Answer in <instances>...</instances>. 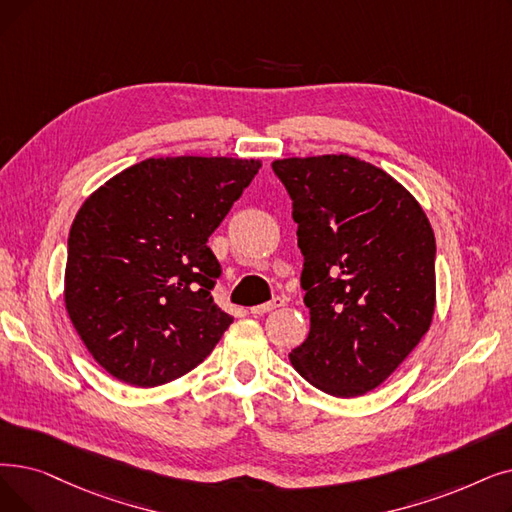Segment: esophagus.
<instances>
[{
    "label": "esophagus",
    "instance_id": "obj_1",
    "mask_svg": "<svg viewBox=\"0 0 512 512\" xmlns=\"http://www.w3.org/2000/svg\"><path fill=\"white\" fill-rule=\"evenodd\" d=\"M284 303H286V301H284V297H274V299H272V301H268V303L251 307V314H253V316H263V314H268V311H272V309L282 307Z\"/></svg>",
    "mask_w": 512,
    "mask_h": 512
}]
</instances>
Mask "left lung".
Returning <instances> with one entry per match:
<instances>
[{"instance_id":"8db88e82","label":"left lung","mask_w":512,"mask_h":512,"mask_svg":"<svg viewBox=\"0 0 512 512\" xmlns=\"http://www.w3.org/2000/svg\"><path fill=\"white\" fill-rule=\"evenodd\" d=\"M297 221L309 335L295 370L335 397L379 387L435 311V236L416 198L349 154L272 163Z\"/></svg>"}]
</instances>
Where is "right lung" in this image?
I'll return each instance as SVG.
<instances>
[{
	"instance_id": "obj_1",
	"label": "right lung",
	"mask_w": 512,
	"mask_h": 512,
	"mask_svg": "<svg viewBox=\"0 0 512 512\" xmlns=\"http://www.w3.org/2000/svg\"><path fill=\"white\" fill-rule=\"evenodd\" d=\"M261 161L146 159L100 186L69 234L64 303L83 345L115 379L157 387L201 364L232 324L211 297L207 247Z\"/></svg>"
}]
</instances>
